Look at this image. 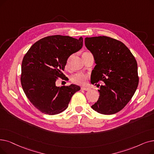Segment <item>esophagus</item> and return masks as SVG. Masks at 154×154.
<instances>
[{
    "instance_id": "obj_1",
    "label": "esophagus",
    "mask_w": 154,
    "mask_h": 154,
    "mask_svg": "<svg viewBox=\"0 0 154 154\" xmlns=\"http://www.w3.org/2000/svg\"><path fill=\"white\" fill-rule=\"evenodd\" d=\"M81 89H82V90H84V91H89V90H90L89 88H86V87H82Z\"/></svg>"
}]
</instances>
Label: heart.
<instances>
[{
	"instance_id": "heart-1",
	"label": "heart",
	"mask_w": 154,
	"mask_h": 154,
	"mask_svg": "<svg viewBox=\"0 0 154 154\" xmlns=\"http://www.w3.org/2000/svg\"><path fill=\"white\" fill-rule=\"evenodd\" d=\"M88 75L83 73H75L71 77V81L75 84L79 85H84L88 83Z\"/></svg>"
}]
</instances>
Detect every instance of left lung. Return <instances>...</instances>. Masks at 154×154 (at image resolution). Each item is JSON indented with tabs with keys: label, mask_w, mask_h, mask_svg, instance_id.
I'll return each instance as SVG.
<instances>
[{
	"label": "left lung",
	"mask_w": 154,
	"mask_h": 154,
	"mask_svg": "<svg viewBox=\"0 0 154 154\" xmlns=\"http://www.w3.org/2000/svg\"><path fill=\"white\" fill-rule=\"evenodd\" d=\"M85 45L94 55L96 64L91 83L104 82L100 86L99 97L92 108L103 115L115 114L129 103L137 89V62L126 45L114 38H85Z\"/></svg>",
	"instance_id": "left-lung-1"
}]
</instances>
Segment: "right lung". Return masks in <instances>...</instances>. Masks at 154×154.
<instances>
[{
	"instance_id": "right-lung-1",
	"label": "right lung",
	"mask_w": 154,
	"mask_h": 154,
	"mask_svg": "<svg viewBox=\"0 0 154 154\" xmlns=\"http://www.w3.org/2000/svg\"><path fill=\"white\" fill-rule=\"evenodd\" d=\"M83 46L82 37L53 35L33 44L26 53L21 65V82L31 104L43 113L54 115L68 107L71 97L81 89L71 84L57 87L55 82L65 77L69 57Z\"/></svg>"
}]
</instances>
